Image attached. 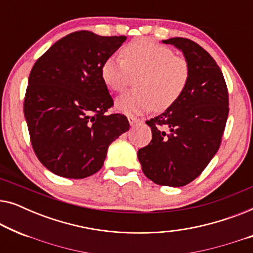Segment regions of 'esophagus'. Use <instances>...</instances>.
Here are the masks:
<instances>
[{
    "label": "esophagus",
    "mask_w": 253,
    "mask_h": 253,
    "mask_svg": "<svg viewBox=\"0 0 253 253\" xmlns=\"http://www.w3.org/2000/svg\"><path fill=\"white\" fill-rule=\"evenodd\" d=\"M127 121H129V123H130L131 126H136V124L141 122V120L137 119V117H134V116H129V117H127Z\"/></svg>",
    "instance_id": "34e87169"
}]
</instances>
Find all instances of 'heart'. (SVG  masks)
<instances>
[{"label":"heart","instance_id":"obj_1","mask_svg":"<svg viewBox=\"0 0 253 253\" xmlns=\"http://www.w3.org/2000/svg\"><path fill=\"white\" fill-rule=\"evenodd\" d=\"M122 57L109 56L101 65V78L107 87L122 92L129 86L131 76L139 75L138 89L124 93L116 100L119 112L141 115L154 108L171 107L185 91L190 67L184 57L175 56L167 46L141 39L123 47Z\"/></svg>","mask_w":253,"mask_h":253}]
</instances>
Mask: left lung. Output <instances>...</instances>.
<instances>
[{
	"mask_svg": "<svg viewBox=\"0 0 253 253\" xmlns=\"http://www.w3.org/2000/svg\"><path fill=\"white\" fill-rule=\"evenodd\" d=\"M162 42L184 55L190 67L189 83L174 105L146 121L152 140L137 155L147 178L177 188L198 177L219 150L229 100L219 65L203 47L184 38Z\"/></svg>",
	"mask_w": 253,
	"mask_h": 253,
	"instance_id": "8db88e82",
	"label": "left lung"
}]
</instances>
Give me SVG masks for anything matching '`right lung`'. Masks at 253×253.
Returning a JSON list of instances; mask_svg holds the SVG:
<instances>
[{"label": "right lung", "mask_w": 253, "mask_h": 253, "mask_svg": "<svg viewBox=\"0 0 253 253\" xmlns=\"http://www.w3.org/2000/svg\"><path fill=\"white\" fill-rule=\"evenodd\" d=\"M126 40L77 31L33 65L24 115L33 150L53 174L76 179L95 174L109 145L129 130L122 114H106L114 102L101 78L102 63Z\"/></svg>", "instance_id": "obj_1"}]
</instances>
